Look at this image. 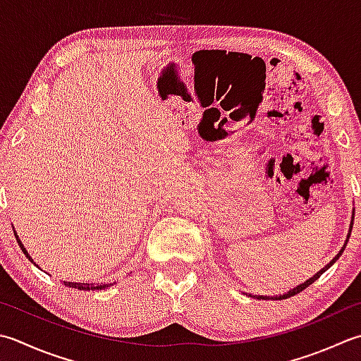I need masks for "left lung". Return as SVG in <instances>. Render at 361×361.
Segmentation results:
<instances>
[{"instance_id": "left-lung-1", "label": "left lung", "mask_w": 361, "mask_h": 361, "mask_svg": "<svg viewBox=\"0 0 361 361\" xmlns=\"http://www.w3.org/2000/svg\"><path fill=\"white\" fill-rule=\"evenodd\" d=\"M352 225H354V221H352V222H350V231H352ZM349 236H350V235H349ZM349 236H348V241H349ZM345 244H348V243H345ZM344 247H345V245H344ZM344 247H343V249H341V252H340V253H338V255H336V257H335L334 259H331V261H330V263H329V264H327L326 267H324V269H321V271H319V272H317L316 275H313V277H312V279H308L307 281H303V283H302V285H299L298 288H294V289H291V291H289L288 294H283V295H279V298H272V299H275V300H281V299H288V298H293V295H295V294H299L300 291H303V289H305V288H308L310 285H312V283H313V281H316L317 279H319V277H321V275H322L324 272H326V271L329 269V267H330L331 264H334V263H335V261H336L338 258H340V257H341V253L344 252ZM257 299H264V300H266V299H269V298H267V295H257Z\"/></svg>"}]
</instances>
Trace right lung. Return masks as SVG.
<instances>
[{
  "label": "right lung",
  "instance_id": "1",
  "mask_svg": "<svg viewBox=\"0 0 361 361\" xmlns=\"http://www.w3.org/2000/svg\"><path fill=\"white\" fill-rule=\"evenodd\" d=\"M17 236V235H16ZM17 243H18V245L21 247V250H23V253H25V255L27 257V258H30L31 259V263H34V261H32V258L30 257V253H27L26 252V249H25V247H23V244H21L20 243V239H18V236H17ZM68 285H72V288H78V289H82V291H86V289H89V291H90V289H92V291H94V289H102V288H106V286H108V285H94V283H68Z\"/></svg>",
  "mask_w": 361,
  "mask_h": 361
}]
</instances>
